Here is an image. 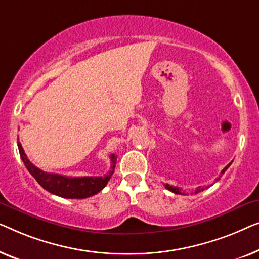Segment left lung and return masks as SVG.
Listing matches in <instances>:
<instances>
[{
  "label": "left lung",
  "mask_w": 259,
  "mask_h": 259,
  "mask_svg": "<svg viewBox=\"0 0 259 259\" xmlns=\"http://www.w3.org/2000/svg\"><path fill=\"white\" fill-rule=\"evenodd\" d=\"M230 164H231V163H230ZM230 164H228L227 166L224 167L223 170H222V172H221L222 175H223V174L225 172V171H227V169H228L229 166H230ZM218 180H220V178H217V181H218ZM165 188H166L167 190H169V191L174 192V194H177V195H184V192H182V191H181V189H180V188H177V187H172V185L165 184ZM201 190H203V189H197V190H196L195 192H196V194H197V192H199V191H201Z\"/></svg>",
  "instance_id": "obj_1"
}]
</instances>
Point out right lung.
Segmentation results:
<instances>
[{
    "instance_id": "1",
    "label": "right lung",
    "mask_w": 259,
    "mask_h": 259,
    "mask_svg": "<svg viewBox=\"0 0 259 259\" xmlns=\"http://www.w3.org/2000/svg\"><path fill=\"white\" fill-rule=\"evenodd\" d=\"M17 147H19L20 156L23 161L25 167L32 177L37 181V183L45 189V190L52 192V194L60 196L63 198H87L90 196H94L100 192L105 185L108 184V181L110 180L111 175L114 174L115 164H116V156L111 155V171L104 176L100 177H68L62 176L58 174H49L45 172L37 166H35L29 161L27 155L24 154L23 148L19 141H17Z\"/></svg>"
}]
</instances>
